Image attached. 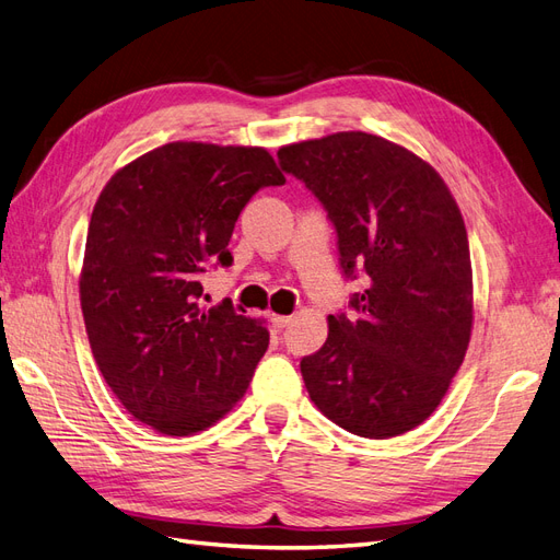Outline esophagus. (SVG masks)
<instances>
[{
    "mask_svg": "<svg viewBox=\"0 0 560 560\" xmlns=\"http://www.w3.org/2000/svg\"><path fill=\"white\" fill-rule=\"evenodd\" d=\"M270 322H273V327L284 329L292 322V315H270Z\"/></svg>",
    "mask_w": 560,
    "mask_h": 560,
    "instance_id": "1",
    "label": "esophagus"
}]
</instances>
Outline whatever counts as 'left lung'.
I'll return each mask as SVG.
<instances>
[{"label": "left lung", "mask_w": 560, "mask_h": 560, "mask_svg": "<svg viewBox=\"0 0 560 560\" xmlns=\"http://www.w3.org/2000/svg\"><path fill=\"white\" fill-rule=\"evenodd\" d=\"M284 173L327 210L343 276H366L329 336L301 360L317 409L369 439L428 420L471 334V261L463 214L430 163L362 130L287 144Z\"/></svg>", "instance_id": "1"}]
</instances>
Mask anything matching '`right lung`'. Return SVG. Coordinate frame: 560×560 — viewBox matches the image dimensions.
Instances as JSON below:
<instances>
[{"instance_id":"1","label":"right lung","mask_w":560,"mask_h":560,"mask_svg":"<svg viewBox=\"0 0 560 560\" xmlns=\"http://www.w3.org/2000/svg\"><path fill=\"white\" fill-rule=\"evenodd\" d=\"M284 184L261 147L171 142L100 194L79 278L93 358L130 416L161 434L210 428L238 401L268 329L231 301L202 308L200 273L231 266L249 198Z\"/></svg>"}]
</instances>
